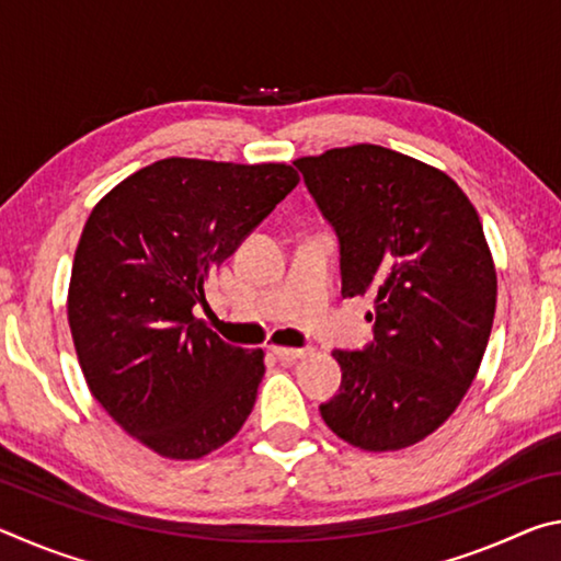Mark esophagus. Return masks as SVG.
<instances>
[{
	"label": "esophagus",
	"instance_id": "obj_1",
	"mask_svg": "<svg viewBox=\"0 0 561 561\" xmlns=\"http://www.w3.org/2000/svg\"><path fill=\"white\" fill-rule=\"evenodd\" d=\"M272 354L277 356L279 360H299V358H304V356H309L311 354V348L309 346H304V348H287V346H272Z\"/></svg>",
	"mask_w": 561,
	"mask_h": 561
}]
</instances>
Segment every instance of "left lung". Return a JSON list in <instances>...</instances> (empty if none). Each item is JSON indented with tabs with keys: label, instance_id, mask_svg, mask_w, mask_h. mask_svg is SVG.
<instances>
[{
	"label": "left lung",
	"instance_id": "8db88e82",
	"mask_svg": "<svg viewBox=\"0 0 561 561\" xmlns=\"http://www.w3.org/2000/svg\"><path fill=\"white\" fill-rule=\"evenodd\" d=\"M339 240L341 294L368 297L374 341L336 348L341 386L319 405L360 450H401L468 393L495 319L497 277L480 217L453 180L381 146L299 158Z\"/></svg>",
	"mask_w": 561,
	"mask_h": 561
}]
</instances>
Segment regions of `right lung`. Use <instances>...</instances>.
Wrapping results in <instances>:
<instances>
[{
	"mask_svg": "<svg viewBox=\"0 0 561 561\" xmlns=\"http://www.w3.org/2000/svg\"><path fill=\"white\" fill-rule=\"evenodd\" d=\"M299 183L284 163L168 158L93 207L71 267L69 327L96 401L163 458L195 460L252 413L262 348H240L193 311L205 279Z\"/></svg>",
	"mask_w": 561,
	"mask_h": 561,
	"instance_id": "add662e5",
	"label": "right lung"
}]
</instances>
